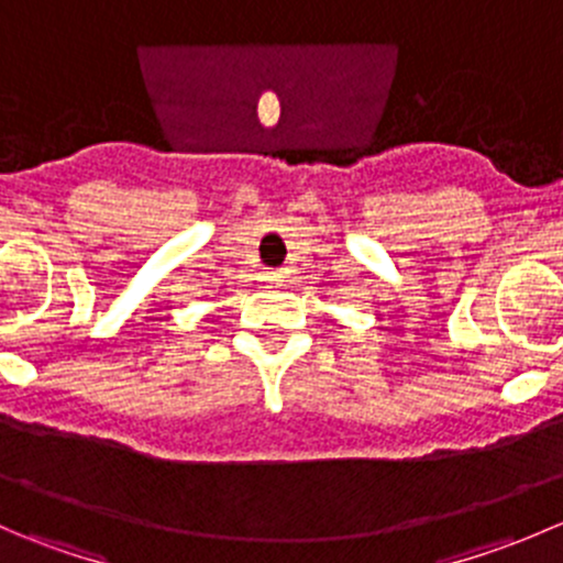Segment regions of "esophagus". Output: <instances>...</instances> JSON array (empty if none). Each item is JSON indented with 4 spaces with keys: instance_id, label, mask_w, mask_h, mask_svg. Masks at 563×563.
<instances>
[{
    "instance_id": "esophagus-1",
    "label": "esophagus",
    "mask_w": 563,
    "mask_h": 563,
    "mask_svg": "<svg viewBox=\"0 0 563 563\" xmlns=\"http://www.w3.org/2000/svg\"><path fill=\"white\" fill-rule=\"evenodd\" d=\"M283 277H286V272H283V269H269V272H264V283H266V286H280Z\"/></svg>"
}]
</instances>
